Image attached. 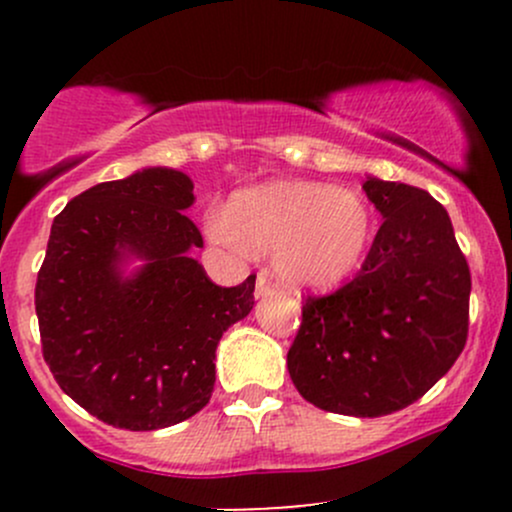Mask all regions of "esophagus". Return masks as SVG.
<instances>
[{
  "label": "esophagus",
  "mask_w": 512,
  "mask_h": 512,
  "mask_svg": "<svg viewBox=\"0 0 512 512\" xmlns=\"http://www.w3.org/2000/svg\"><path fill=\"white\" fill-rule=\"evenodd\" d=\"M276 291V286L272 284V281L267 279V276H257V286H255V296L257 298H264V296H272V293Z\"/></svg>",
  "instance_id": "esophagus-1"
}]
</instances>
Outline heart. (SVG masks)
<instances>
[{
  "instance_id": "b5f03b06",
  "label": "heart",
  "mask_w": 512,
  "mask_h": 512,
  "mask_svg": "<svg viewBox=\"0 0 512 512\" xmlns=\"http://www.w3.org/2000/svg\"><path fill=\"white\" fill-rule=\"evenodd\" d=\"M375 219L366 197L325 182L252 187L211 209L207 233L236 252H272L276 274L303 289H332L361 267Z\"/></svg>"
}]
</instances>
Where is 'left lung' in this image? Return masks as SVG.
Returning a JSON list of instances; mask_svg holds the SVG:
<instances>
[{
	"label": "left lung",
	"mask_w": 512,
	"mask_h": 512,
	"mask_svg": "<svg viewBox=\"0 0 512 512\" xmlns=\"http://www.w3.org/2000/svg\"><path fill=\"white\" fill-rule=\"evenodd\" d=\"M363 190L383 226L349 284L305 298L286 363L310 404L373 419L424 397L462 354L472 274L426 190L378 178Z\"/></svg>",
	"instance_id": "1"
}]
</instances>
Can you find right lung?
<instances>
[{"mask_svg":"<svg viewBox=\"0 0 512 512\" xmlns=\"http://www.w3.org/2000/svg\"><path fill=\"white\" fill-rule=\"evenodd\" d=\"M192 180L146 168L81 192L52 221L35 281L43 358L57 385L103 424L175 426L207 407L216 344L255 305V274L223 289L190 250ZM125 254L147 262L119 274Z\"/></svg>","mask_w":512,"mask_h":512,"instance_id":"1","label":"right lung"}]
</instances>
